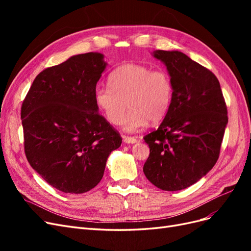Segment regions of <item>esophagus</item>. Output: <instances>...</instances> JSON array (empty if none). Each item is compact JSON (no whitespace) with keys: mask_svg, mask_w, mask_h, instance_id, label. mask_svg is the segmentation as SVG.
Wrapping results in <instances>:
<instances>
[{"mask_svg":"<svg viewBox=\"0 0 251 251\" xmlns=\"http://www.w3.org/2000/svg\"><path fill=\"white\" fill-rule=\"evenodd\" d=\"M123 140L125 143H136L137 142V139H136L135 137H131V136H124L123 137Z\"/></svg>","mask_w":251,"mask_h":251,"instance_id":"esophagus-1","label":"esophagus"}]
</instances>
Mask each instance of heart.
<instances>
[{
  "instance_id": "1",
  "label": "heart",
  "mask_w": 251,
  "mask_h": 251,
  "mask_svg": "<svg viewBox=\"0 0 251 251\" xmlns=\"http://www.w3.org/2000/svg\"><path fill=\"white\" fill-rule=\"evenodd\" d=\"M109 88L98 86L93 98L96 107L110 124L123 123L126 107L128 112L123 128L136 132L148 121H160L169 112L174 87L170 75L140 64H125L112 71L108 78Z\"/></svg>"
}]
</instances>
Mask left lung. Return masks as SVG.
Masks as SVG:
<instances>
[{"label":"left lung","instance_id":"left-lung-1","mask_svg":"<svg viewBox=\"0 0 251 251\" xmlns=\"http://www.w3.org/2000/svg\"><path fill=\"white\" fill-rule=\"evenodd\" d=\"M165 65L174 95L156 131L144 136L150 156L143 165L148 180L162 191L195 184L216 164L228 123L216 75L180 51L156 50Z\"/></svg>","mask_w":251,"mask_h":251}]
</instances>
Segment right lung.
<instances>
[{
  "mask_svg": "<svg viewBox=\"0 0 251 251\" xmlns=\"http://www.w3.org/2000/svg\"><path fill=\"white\" fill-rule=\"evenodd\" d=\"M105 67L101 53L73 55L37 75L23 101L27 160L63 193L94 188L111 151L123 141L94 102L96 83Z\"/></svg>",
  "mask_w": 251,
  "mask_h": 251,
  "instance_id": "add662e5",
  "label": "right lung"
}]
</instances>
